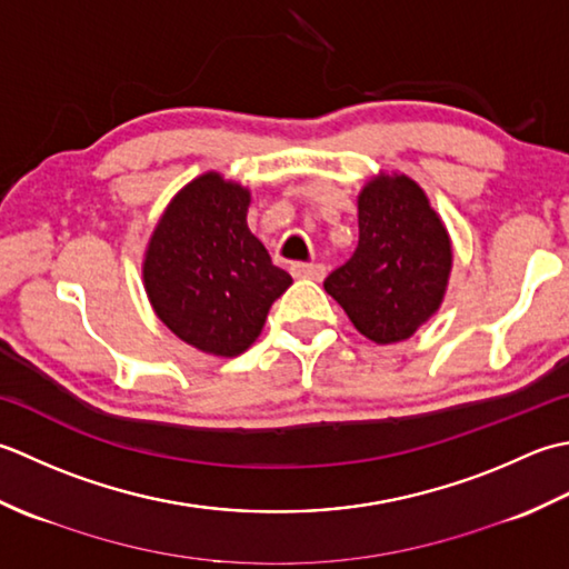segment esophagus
Here are the masks:
<instances>
[{
	"mask_svg": "<svg viewBox=\"0 0 569 569\" xmlns=\"http://www.w3.org/2000/svg\"><path fill=\"white\" fill-rule=\"evenodd\" d=\"M289 272H292L295 277H299V280H323V274H327V268L319 262H295L292 268H289Z\"/></svg>",
	"mask_w": 569,
	"mask_h": 569,
	"instance_id": "esophagus-1",
	"label": "esophagus"
}]
</instances>
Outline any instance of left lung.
<instances>
[{"instance_id": "obj_1", "label": "left lung", "mask_w": 569, "mask_h": 569, "mask_svg": "<svg viewBox=\"0 0 569 569\" xmlns=\"http://www.w3.org/2000/svg\"><path fill=\"white\" fill-rule=\"evenodd\" d=\"M451 238L408 173L380 171L358 193V248L323 289L373 343H398L442 307Z\"/></svg>"}]
</instances>
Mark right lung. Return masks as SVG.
I'll return each instance as SVG.
<instances>
[{"label": "right lung", "mask_w": 569, "mask_h": 569, "mask_svg": "<svg viewBox=\"0 0 569 569\" xmlns=\"http://www.w3.org/2000/svg\"><path fill=\"white\" fill-rule=\"evenodd\" d=\"M250 189L206 171L164 208L147 242L142 280L154 315L183 343L233 358L258 339L292 277L248 228Z\"/></svg>", "instance_id": "right-lung-1"}]
</instances>
